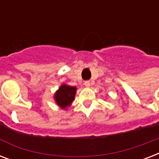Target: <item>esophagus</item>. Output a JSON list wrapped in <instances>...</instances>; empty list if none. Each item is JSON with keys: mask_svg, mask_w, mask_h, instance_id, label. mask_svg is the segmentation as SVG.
I'll use <instances>...</instances> for the list:
<instances>
[{"mask_svg": "<svg viewBox=\"0 0 159 159\" xmlns=\"http://www.w3.org/2000/svg\"><path fill=\"white\" fill-rule=\"evenodd\" d=\"M90 81H85L84 82V85L86 86V87H90Z\"/></svg>", "mask_w": 159, "mask_h": 159, "instance_id": "1", "label": "esophagus"}]
</instances>
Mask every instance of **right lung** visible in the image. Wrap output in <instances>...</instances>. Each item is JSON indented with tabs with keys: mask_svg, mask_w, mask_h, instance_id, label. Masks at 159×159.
<instances>
[{
	"mask_svg": "<svg viewBox=\"0 0 159 159\" xmlns=\"http://www.w3.org/2000/svg\"><path fill=\"white\" fill-rule=\"evenodd\" d=\"M76 92L77 87L66 84L61 85L54 95L55 102L62 109H66L67 106H71L73 102Z\"/></svg>",
	"mask_w": 159,
	"mask_h": 159,
	"instance_id": "right-lung-1",
	"label": "right lung"
}]
</instances>
